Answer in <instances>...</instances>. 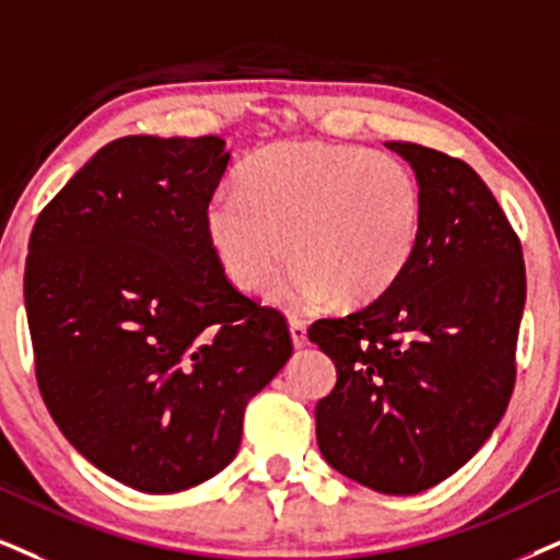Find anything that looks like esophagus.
I'll list each match as a JSON object with an SVG mask.
<instances>
[{"mask_svg":"<svg viewBox=\"0 0 560 560\" xmlns=\"http://www.w3.org/2000/svg\"><path fill=\"white\" fill-rule=\"evenodd\" d=\"M291 340H293L295 350L306 348L308 345V335H306V327H303V322H299V319L291 322Z\"/></svg>","mask_w":560,"mask_h":560,"instance_id":"1","label":"esophagus"}]
</instances>
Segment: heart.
<instances>
[{
	"label": "heart",
	"mask_w": 560,
	"mask_h": 560,
	"mask_svg": "<svg viewBox=\"0 0 560 560\" xmlns=\"http://www.w3.org/2000/svg\"><path fill=\"white\" fill-rule=\"evenodd\" d=\"M202 225L238 291L265 293L291 246L295 269L278 293L282 306L312 312L332 299L358 308L402 278L420 238L423 197L397 158L288 140L248 158L236 195L212 197Z\"/></svg>",
	"instance_id": "obj_1"
}]
</instances>
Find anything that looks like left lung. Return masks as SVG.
<instances>
[{
  "mask_svg": "<svg viewBox=\"0 0 560 560\" xmlns=\"http://www.w3.org/2000/svg\"><path fill=\"white\" fill-rule=\"evenodd\" d=\"M386 148L423 197L416 254L382 299L314 322L308 340L337 369L316 405L322 457L371 491L412 495L470 462L506 412L527 275L514 228L470 165L416 142Z\"/></svg>",
  "mask_w": 560,
  "mask_h": 560,
  "instance_id": "8db88e82",
  "label": "left lung"
}]
</instances>
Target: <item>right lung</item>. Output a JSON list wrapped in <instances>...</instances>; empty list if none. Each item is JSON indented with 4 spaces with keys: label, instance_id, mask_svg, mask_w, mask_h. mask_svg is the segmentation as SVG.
<instances>
[{
    "label": "right lung",
    "instance_id": "1",
    "mask_svg": "<svg viewBox=\"0 0 560 560\" xmlns=\"http://www.w3.org/2000/svg\"><path fill=\"white\" fill-rule=\"evenodd\" d=\"M220 137H121L33 225L25 312L36 378L65 439L142 493H176L236 457L244 410L293 355L280 312L238 293L202 215Z\"/></svg>",
    "mask_w": 560,
    "mask_h": 560
}]
</instances>
